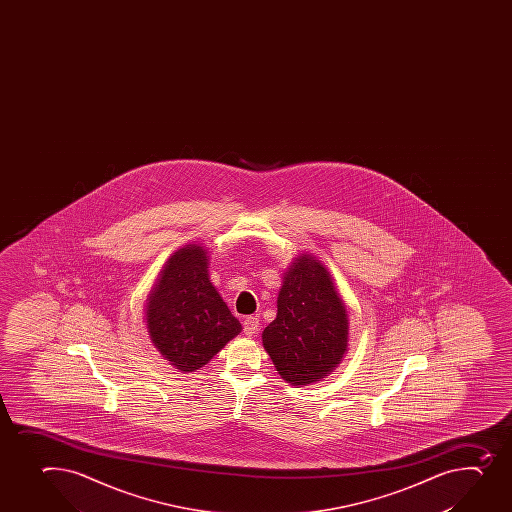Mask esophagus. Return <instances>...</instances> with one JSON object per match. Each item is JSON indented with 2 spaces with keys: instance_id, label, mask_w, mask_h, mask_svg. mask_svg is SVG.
Wrapping results in <instances>:
<instances>
[{
  "instance_id": "esophagus-1",
  "label": "esophagus",
  "mask_w": 512,
  "mask_h": 512,
  "mask_svg": "<svg viewBox=\"0 0 512 512\" xmlns=\"http://www.w3.org/2000/svg\"><path fill=\"white\" fill-rule=\"evenodd\" d=\"M259 327L260 324L257 317H247V319L243 320V334L247 335V337L257 334Z\"/></svg>"
}]
</instances>
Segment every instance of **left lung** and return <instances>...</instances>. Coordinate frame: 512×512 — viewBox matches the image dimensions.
Masks as SVG:
<instances>
[{
	"label": "left lung",
	"instance_id": "1",
	"mask_svg": "<svg viewBox=\"0 0 512 512\" xmlns=\"http://www.w3.org/2000/svg\"><path fill=\"white\" fill-rule=\"evenodd\" d=\"M262 344L280 377L300 387L325 379L344 359L349 314L329 269L312 253L290 262Z\"/></svg>",
	"mask_w": 512,
	"mask_h": 512
}]
</instances>
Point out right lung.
<instances>
[{"label":"right lung","mask_w":512,"mask_h":512,"mask_svg":"<svg viewBox=\"0 0 512 512\" xmlns=\"http://www.w3.org/2000/svg\"><path fill=\"white\" fill-rule=\"evenodd\" d=\"M208 265L202 243L178 248L160 270L145 304L148 337L183 374L208 364L242 330L210 282Z\"/></svg>","instance_id":"1"}]
</instances>
